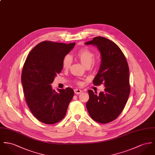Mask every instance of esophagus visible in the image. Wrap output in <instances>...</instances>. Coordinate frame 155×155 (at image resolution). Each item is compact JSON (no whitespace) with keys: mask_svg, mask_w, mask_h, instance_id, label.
Instances as JSON below:
<instances>
[{"mask_svg":"<svg viewBox=\"0 0 155 155\" xmlns=\"http://www.w3.org/2000/svg\"><path fill=\"white\" fill-rule=\"evenodd\" d=\"M81 92H82V91H81V90H80V89H77V88L74 89V93H75V94H80Z\"/></svg>","mask_w":155,"mask_h":155,"instance_id":"34e87169","label":"esophagus"}]
</instances>
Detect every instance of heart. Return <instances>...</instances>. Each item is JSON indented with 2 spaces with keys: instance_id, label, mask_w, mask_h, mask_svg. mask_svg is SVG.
Returning a JSON list of instances; mask_svg holds the SVG:
<instances>
[{
  "instance_id": "1",
  "label": "heart",
  "mask_w": 155,
  "mask_h": 155,
  "mask_svg": "<svg viewBox=\"0 0 155 155\" xmlns=\"http://www.w3.org/2000/svg\"><path fill=\"white\" fill-rule=\"evenodd\" d=\"M77 57L81 61L84 67L90 66L93 63L94 54L87 48H81L77 53ZM71 64V58L70 56L67 55L64 57L62 61V65L64 68H70Z\"/></svg>"
}]
</instances>
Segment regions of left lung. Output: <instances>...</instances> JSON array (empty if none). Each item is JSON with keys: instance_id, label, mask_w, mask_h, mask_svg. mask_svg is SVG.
Here are the masks:
<instances>
[{"instance_id": "1", "label": "left lung", "mask_w": 155, "mask_h": 155, "mask_svg": "<svg viewBox=\"0 0 155 155\" xmlns=\"http://www.w3.org/2000/svg\"><path fill=\"white\" fill-rule=\"evenodd\" d=\"M96 46L100 52L101 64L93 84H104V92L99 94L88 90L86 107L90 117L100 123L116 119L122 112L130 94L129 68L120 48L113 41L97 36L85 43Z\"/></svg>"}]
</instances>
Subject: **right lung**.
Returning <instances> with one entry per match:
<instances>
[{"mask_svg":"<svg viewBox=\"0 0 155 155\" xmlns=\"http://www.w3.org/2000/svg\"><path fill=\"white\" fill-rule=\"evenodd\" d=\"M69 44L44 41L32 49L25 62L21 75L26 102L39 121L52 124L62 119L74 96L71 88L52 89L57 74L62 70L65 55L74 47Z\"/></svg>","mask_w":155,"mask_h":155,"instance_id":"obj_1","label":"right lung"}]
</instances>
